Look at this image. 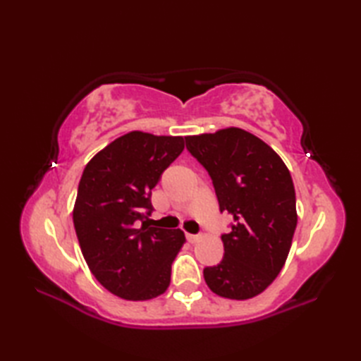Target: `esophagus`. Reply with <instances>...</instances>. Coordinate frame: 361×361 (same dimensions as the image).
<instances>
[{"label": "esophagus", "mask_w": 361, "mask_h": 361, "mask_svg": "<svg viewBox=\"0 0 361 361\" xmlns=\"http://www.w3.org/2000/svg\"><path fill=\"white\" fill-rule=\"evenodd\" d=\"M186 239H188V242H190V243H195V242L200 240L202 237L198 235V234H186Z\"/></svg>", "instance_id": "34e87169"}]
</instances>
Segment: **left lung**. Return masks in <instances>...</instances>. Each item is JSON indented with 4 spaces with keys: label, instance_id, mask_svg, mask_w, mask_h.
Returning a JSON list of instances; mask_svg holds the SVG:
<instances>
[{
    "label": "left lung",
    "instance_id": "obj_1",
    "mask_svg": "<svg viewBox=\"0 0 361 361\" xmlns=\"http://www.w3.org/2000/svg\"><path fill=\"white\" fill-rule=\"evenodd\" d=\"M186 149L209 173L220 212L234 219L221 234V262L203 270L206 283L239 301L262 293L286 264L298 224L287 166L270 145L234 127L188 136Z\"/></svg>",
    "mask_w": 361,
    "mask_h": 361
}]
</instances>
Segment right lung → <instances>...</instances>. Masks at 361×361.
<instances>
[{"instance_id": "obj_1", "label": "right lung", "mask_w": 361, "mask_h": 361, "mask_svg": "<svg viewBox=\"0 0 361 361\" xmlns=\"http://www.w3.org/2000/svg\"><path fill=\"white\" fill-rule=\"evenodd\" d=\"M185 149L181 136L132 132L87 164L73 220L91 273L113 295L144 301L164 293L181 229L150 226L152 189Z\"/></svg>"}]
</instances>
